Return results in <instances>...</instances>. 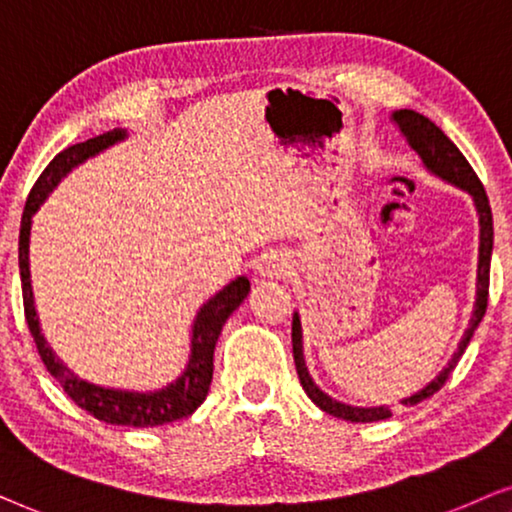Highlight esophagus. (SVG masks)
Segmentation results:
<instances>
[{
	"mask_svg": "<svg viewBox=\"0 0 512 512\" xmlns=\"http://www.w3.org/2000/svg\"><path fill=\"white\" fill-rule=\"evenodd\" d=\"M257 269H260L262 278H281L285 274H290V262L285 260L283 255H269L264 257Z\"/></svg>",
	"mask_w": 512,
	"mask_h": 512,
	"instance_id": "esophagus-1",
	"label": "esophagus"
}]
</instances>
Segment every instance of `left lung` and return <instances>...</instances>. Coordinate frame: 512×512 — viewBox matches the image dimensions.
Listing matches in <instances>:
<instances>
[{"mask_svg":"<svg viewBox=\"0 0 512 512\" xmlns=\"http://www.w3.org/2000/svg\"><path fill=\"white\" fill-rule=\"evenodd\" d=\"M393 119L398 121L400 131L405 133V138L412 145V149H417L421 161L426 163V168L433 170L435 175H440L442 180L466 189V192L473 196L475 208H478V215H480V264H478V299H475V313L473 318H470V325L466 335L461 339L459 349H456L454 358L449 360L445 370H442L438 377L424 388V391L414 393L412 398L403 400V405H417V403H424L426 398H431L435 391H440V388L445 386L449 374H452L456 363H459L463 356V351H466L475 327L480 325L482 316H485L487 297H489V267H492L494 222H492V208H489L485 185H482L480 177L475 175V170L466 161V156L459 152V147H456L431 119H426L424 114L414 112V109H400V112L393 114ZM292 356H295L299 384H302L304 393L309 395L313 403H316L323 412L346 421H360V424H365V421H381V419L393 417L391 407H351V405L337 403V400H332L330 395H325L316 384H313L302 356V325H299V316L292 318Z\"/></svg>","mask_w":512,"mask_h":512,"instance_id":"1","label":"left lung"}]
</instances>
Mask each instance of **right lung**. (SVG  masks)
I'll return each mask as SVG.
<instances>
[{"mask_svg":"<svg viewBox=\"0 0 512 512\" xmlns=\"http://www.w3.org/2000/svg\"><path fill=\"white\" fill-rule=\"evenodd\" d=\"M124 138V131H109L102 133L98 138H91L79 145H72L63 149V152L53 156V161L42 170V175L34 182L30 196L25 201L23 217H20V236H18V264H20V285H23V309L25 320L30 327L34 344H37L39 356H42L46 370L51 377L58 381L60 388L70 395L81 410L93 414L95 419L107 421V424L119 426H161L177 421L182 417H189L196 407H199L210 391V381H213V353L217 337H220L222 325L234 313L250 292V281L245 276L236 278L227 288L203 304L199 316L194 320L192 332V358H189L187 370L182 377L166 388L156 393H128V391H112V388H100L93 384H86L74 377V372L60 363L53 356V351L42 337L39 330L37 311H34L32 302V288H30V264H27V248H30V224L34 210L39 203L46 199V194L58 185L60 177L77 166V163L86 161L88 156L102 152L109 145Z\"/></svg>","mask_w":512,"mask_h":512,"instance_id":"1","label":"right lung"}]
</instances>
